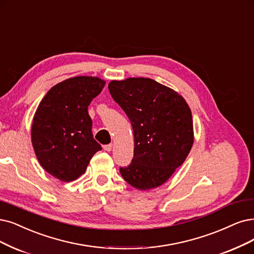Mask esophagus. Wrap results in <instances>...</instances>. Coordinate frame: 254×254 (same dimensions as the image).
<instances>
[{
  "label": "esophagus",
  "mask_w": 254,
  "mask_h": 254,
  "mask_svg": "<svg viewBox=\"0 0 254 254\" xmlns=\"http://www.w3.org/2000/svg\"><path fill=\"white\" fill-rule=\"evenodd\" d=\"M112 148H113V144L112 143L103 145V149H105V151H107V152H111Z\"/></svg>",
  "instance_id": "esophagus-1"
}]
</instances>
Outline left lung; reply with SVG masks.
I'll use <instances>...</instances> for the list:
<instances>
[{"label": "left lung", "instance_id": "1", "mask_svg": "<svg viewBox=\"0 0 254 254\" xmlns=\"http://www.w3.org/2000/svg\"><path fill=\"white\" fill-rule=\"evenodd\" d=\"M109 91L128 117L134 158L119 167L122 178L140 190L165 183L182 165L193 143L190 109L174 90L151 78L113 80Z\"/></svg>", "mask_w": 254, "mask_h": 254}]
</instances>
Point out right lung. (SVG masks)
I'll return each instance as SVG.
<instances>
[{
	"instance_id": "add662e5",
	"label": "right lung",
	"mask_w": 254,
	"mask_h": 254,
	"mask_svg": "<svg viewBox=\"0 0 254 254\" xmlns=\"http://www.w3.org/2000/svg\"><path fill=\"white\" fill-rule=\"evenodd\" d=\"M98 77L77 76L51 88L33 117L31 137L44 170L61 181L81 176L101 145L92 134L88 107L105 87Z\"/></svg>"
}]
</instances>
